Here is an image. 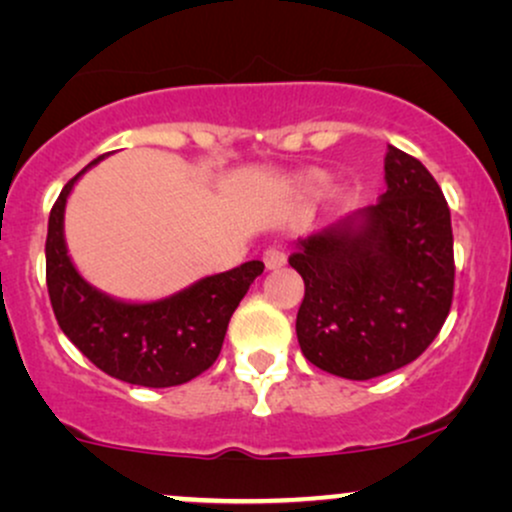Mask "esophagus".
Instances as JSON below:
<instances>
[{
	"label": "esophagus",
	"mask_w": 512,
	"mask_h": 512,
	"mask_svg": "<svg viewBox=\"0 0 512 512\" xmlns=\"http://www.w3.org/2000/svg\"><path fill=\"white\" fill-rule=\"evenodd\" d=\"M263 263H266V270H278L287 263V254L278 246H268L266 251H263Z\"/></svg>",
	"instance_id": "1"
}]
</instances>
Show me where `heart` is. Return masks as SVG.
Masks as SVG:
<instances>
[{
  "instance_id": "b5f03b06",
  "label": "heart",
  "mask_w": 512,
  "mask_h": 512,
  "mask_svg": "<svg viewBox=\"0 0 512 512\" xmlns=\"http://www.w3.org/2000/svg\"><path fill=\"white\" fill-rule=\"evenodd\" d=\"M302 182L309 186V189H318V186H321L323 182H326V174L323 172H318V170H309L302 177Z\"/></svg>"
}]
</instances>
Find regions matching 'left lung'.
Returning <instances> with one entry per match:
<instances>
[{"instance_id":"8db88e82","label":"left lung","mask_w":512,"mask_h":512,"mask_svg":"<svg viewBox=\"0 0 512 512\" xmlns=\"http://www.w3.org/2000/svg\"><path fill=\"white\" fill-rule=\"evenodd\" d=\"M297 340L328 374L369 381L414 362L453 302V227L441 186L388 146L386 194L297 244Z\"/></svg>"}]
</instances>
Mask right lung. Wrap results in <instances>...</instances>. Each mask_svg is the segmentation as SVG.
<instances>
[{
  "instance_id": "1",
  "label": "right lung",
  "mask_w": 512,
  "mask_h": 512,
  "mask_svg": "<svg viewBox=\"0 0 512 512\" xmlns=\"http://www.w3.org/2000/svg\"><path fill=\"white\" fill-rule=\"evenodd\" d=\"M107 155L88 162L64 186L47 222V292L64 335L119 381L146 388H170L191 381L218 359L227 323L258 275L261 261L218 275L155 299L126 302L98 290L78 273L64 239V210L74 184Z\"/></svg>"
}]
</instances>
